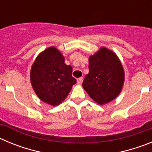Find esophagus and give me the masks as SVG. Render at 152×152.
Here are the masks:
<instances>
[{
  "label": "esophagus",
  "mask_w": 152,
  "mask_h": 152,
  "mask_svg": "<svg viewBox=\"0 0 152 152\" xmlns=\"http://www.w3.org/2000/svg\"><path fill=\"white\" fill-rule=\"evenodd\" d=\"M83 81V77H79V78L77 79V84H81Z\"/></svg>",
  "instance_id": "1"
}]
</instances>
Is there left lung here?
<instances>
[{
  "mask_svg": "<svg viewBox=\"0 0 152 152\" xmlns=\"http://www.w3.org/2000/svg\"><path fill=\"white\" fill-rule=\"evenodd\" d=\"M124 83V71L116 55L102 48L89 58V73L82 86L95 102L103 105L114 100Z\"/></svg>",
  "mask_w": 152,
  "mask_h": 152,
  "instance_id": "8db88e82",
  "label": "left lung"
}]
</instances>
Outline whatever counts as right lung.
<instances>
[{"label":"right lung","instance_id":"obj_1","mask_svg":"<svg viewBox=\"0 0 152 152\" xmlns=\"http://www.w3.org/2000/svg\"><path fill=\"white\" fill-rule=\"evenodd\" d=\"M30 81L40 100L52 106L61 103L77 82L72 77V66L64 63L63 56L55 47H49L36 58Z\"/></svg>","mask_w":152,"mask_h":152}]
</instances>
